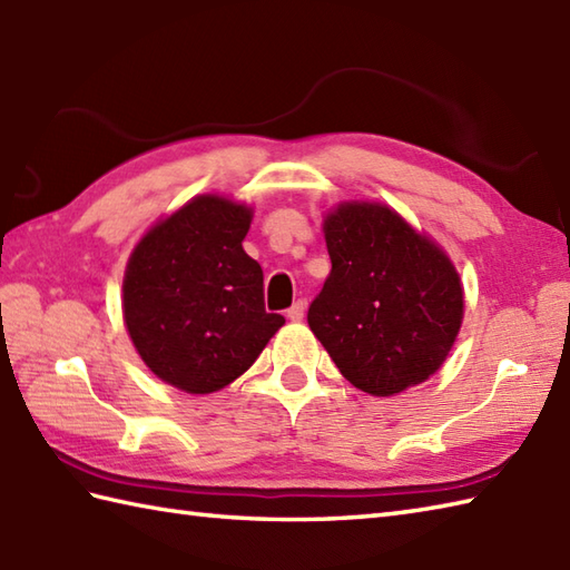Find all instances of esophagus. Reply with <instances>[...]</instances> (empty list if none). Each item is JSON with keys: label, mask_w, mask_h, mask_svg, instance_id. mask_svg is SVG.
Here are the masks:
<instances>
[{"label": "esophagus", "mask_w": 570, "mask_h": 570, "mask_svg": "<svg viewBox=\"0 0 570 570\" xmlns=\"http://www.w3.org/2000/svg\"><path fill=\"white\" fill-rule=\"evenodd\" d=\"M304 313H306V304L304 301H296V304L286 311V316H288V321H301L304 318Z\"/></svg>", "instance_id": "34e87169"}]
</instances>
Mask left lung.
Returning <instances> with one entry per match:
<instances>
[{
  "label": "left lung",
  "mask_w": 570,
  "mask_h": 570,
  "mask_svg": "<svg viewBox=\"0 0 570 570\" xmlns=\"http://www.w3.org/2000/svg\"><path fill=\"white\" fill-rule=\"evenodd\" d=\"M331 274L308 325L343 377L394 396L433 377L455 345L465 292L448 252L380 200L323 215Z\"/></svg>",
  "instance_id": "1"
}]
</instances>
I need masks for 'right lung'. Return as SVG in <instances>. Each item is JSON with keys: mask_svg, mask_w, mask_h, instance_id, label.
I'll return each instance as SVG.
<instances>
[{"mask_svg": "<svg viewBox=\"0 0 570 570\" xmlns=\"http://www.w3.org/2000/svg\"><path fill=\"white\" fill-rule=\"evenodd\" d=\"M252 205L203 193L156 220L131 249L122 316L161 382L213 394L245 374L286 323L264 311L262 266L242 249Z\"/></svg>", "mask_w": 570, "mask_h": 570, "instance_id": "1", "label": "right lung"}]
</instances>
